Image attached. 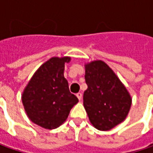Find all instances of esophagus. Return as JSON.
<instances>
[{
  "mask_svg": "<svg viewBox=\"0 0 153 153\" xmlns=\"http://www.w3.org/2000/svg\"><path fill=\"white\" fill-rule=\"evenodd\" d=\"M76 96H77V97L79 98V100H81V99H82V93H81V92H79V93H77Z\"/></svg>",
  "mask_w": 153,
  "mask_h": 153,
  "instance_id": "esophagus-1",
  "label": "esophagus"
}]
</instances>
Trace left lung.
Wrapping results in <instances>:
<instances>
[{"label": "left lung", "instance_id": "left-lung-1", "mask_svg": "<svg viewBox=\"0 0 153 153\" xmlns=\"http://www.w3.org/2000/svg\"><path fill=\"white\" fill-rule=\"evenodd\" d=\"M87 89L83 104L90 123L100 131H109L122 123L128 115L132 97L126 86L101 60L85 64Z\"/></svg>", "mask_w": 153, "mask_h": 153}]
</instances>
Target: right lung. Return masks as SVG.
<instances>
[{
	"label": "right lung",
	"mask_w": 153,
	"mask_h": 153,
	"mask_svg": "<svg viewBox=\"0 0 153 153\" xmlns=\"http://www.w3.org/2000/svg\"><path fill=\"white\" fill-rule=\"evenodd\" d=\"M70 61L69 56L51 57L37 68L22 92L28 118L45 129H55L63 124L79 102L64 77L65 63Z\"/></svg>",
	"instance_id": "1"
}]
</instances>
